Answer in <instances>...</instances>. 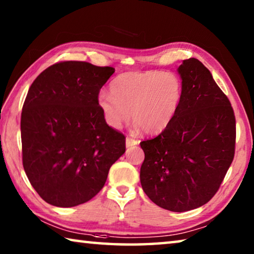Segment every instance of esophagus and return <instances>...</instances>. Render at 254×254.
Masks as SVG:
<instances>
[{
    "label": "esophagus",
    "mask_w": 254,
    "mask_h": 254,
    "mask_svg": "<svg viewBox=\"0 0 254 254\" xmlns=\"http://www.w3.org/2000/svg\"><path fill=\"white\" fill-rule=\"evenodd\" d=\"M137 143H139V141H137V140H134V139H132V137L127 136V139H126V145H127V148L134 147V145H136Z\"/></svg>",
    "instance_id": "1"
}]
</instances>
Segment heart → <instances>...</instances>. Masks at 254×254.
<instances>
[{
    "label": "heart",
    "instance_id": "obj_1",
    "mask_svg": "<svg viewBox=\"0 0 254 254\" xmlns=\"http://www.w3.org/2000/svg\"><path fill=\"white\" fill-rule=\"evenodd\" d=\"M110 89L97 96L107 126L119 130L131 112L134 127L147 134L160 133L174 121L184 96L179 77L160 70L124 72L111 81Z\"/></svg>",
    "mask_w": 254,
    "mask_h": 254
}]
</instances>
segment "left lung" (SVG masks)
I'll list each match as a JSON object with an SVG mask.
<instances>
[{"label":"left lung","instance_id":"obj_1","mask_svg":"<svg viewBox=\"0 0 254 254\" xmlns=\"http://www.w3.org/2000/svg\"><path fill=\"white\" fill-rule=\"evenodd\" d=\"M177 72L182 105L160 134L140 143V182L154 204L180 213L203 206L220 188L234 158L235 117L199 60H183Z\"/></svg>","mask_w":254,"mask_h":254}]
</instances>
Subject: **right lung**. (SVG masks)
Segmentation results:
<instances>
[{
	"instance_id": "1",
	"label": "right lung",
	"mask_w": 254,
	"mask_h": 254,
	"mask_svg": "<svg viewBox=\"0 0 254 254\" xmlns=\"http://www.w3.org/2000/svg\"><path fill=\"white\" fill-rule=\"evenodd\" d=\"M114 71L64 62L47 68L29 88L21 114L23 168L50 205L72 207L92 199L126 152V136L107 126L97 105Z\"/></svg>"
}]
</instances>
